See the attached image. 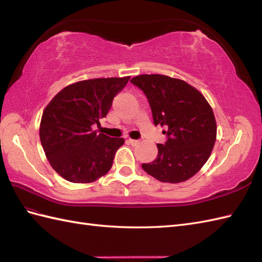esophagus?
I'll list each match as a JSON object with an SVG mask.
<instances>
[{
  "label": "esophagus",
  "instance_id": "34e87169",
  "mask_svg": "<svg viewBox=\"0 0 262 262\" xmlns=\"http://www.w3.org/2000/svg\"><path fill=\"white\" fill-rule=\"evenodd\" d=\"M128 142H129V143H130L131 145H133V146H137L138 144H140V141H139V140H132V139H129V140H128Z\"/></svg>",
  "mask_w": 262,
  "mask_h": 262
}]
</instances>
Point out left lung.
Returning <instances> with one entry per match:
<instances>
[{
	"label": "left lung",
	"instance_id": "left-lung-1",
	"mask_svg": "<svg viewBox=\"0 0 262 262\" xmlns=\"http://www.w3.org/2000/svg\"><path fill=\"white\" fill-rule=\"evenodd\" d=\"M131 83L143 91L155 125L165 126L167 140L157 144L156 160L142 164L162 182L186 181L207 163L216 140V121L203 95L179 78L142 74Z\"/></svg>",
	"mask_w": 262,
	"mask_h": 262
}]
</instances>
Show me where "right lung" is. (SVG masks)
I'll return each mask as SVG.
<instances>
[{
	"instance_id": "right-lung-1",
	"label": "right lung",
	"mask_w": 262,
	"mask_h": 262,
	"mask_svg": "<svg viewBox=\"0 0 262 262\" xmlns=\"http://www.w3.org/2000/svg\"><path fill=\"white\" fill-rule=\"evenodd\" d=\"M130 76L93 78L60 91L43 110L41 145L52 168L68 181L87 184L112 168L122 138H110L93 128L100 125L116 95Z\"/></svg>"
}]
</instances>
